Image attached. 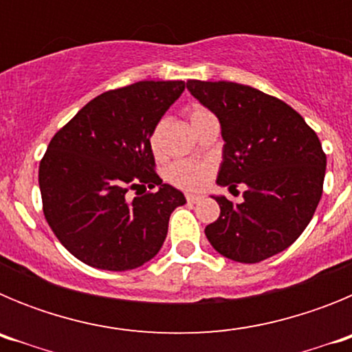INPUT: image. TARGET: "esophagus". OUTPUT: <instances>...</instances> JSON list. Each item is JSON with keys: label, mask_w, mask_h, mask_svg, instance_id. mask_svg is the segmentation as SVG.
I'll use <instances>...</instances> for the list:
<instances>
[{"label": "esophagus", "mask_w": 352, "mask_h": 352, "mask_svg": "<svg viewBox=\"0 0 352 352\" xmlns=\"http://www.w3.org/2000/svg\"><path fill=\"white\" fill-rule=\"evenodd\" d=\"M186 201H188V203H192V204H195V203H199V201H201V195L186 194Z\"/></svg>", "instance_id": "34e87169"}]
</instances>
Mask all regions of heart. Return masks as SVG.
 <instances>
[{
  "instance_id": "b5f03b06",
  "label": "heart",
  "mask_w": 352,
  "mask_h": 352,
  "mask_svg": "<svg viewBox=\"0 0 352 352\" xmlns=\"http://www.w3.org/2000/svg\"><path fill=\"white\" fill-rule=\"evenodd\" d=\"M211 114L210 111L203 107H194L188 114L190 118V125H195L199 120H203L204 116ZM158 141H160V125H157L149 135V144L155 153L158 151ZM211 174V167L208 164H199V162H186L178 160L170 164L166 170V176L173 185L179 186L183 190H197L204 183L208 182Z\"/></svg>"
}]
</instances>
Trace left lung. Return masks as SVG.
Listing matches in <instances>:
<instances>
[{
	"label": "left lung",
	"instance_id": "obj_1",
	"mask_svg": "<svg viewBox=\"0 0 352 352\" xmlns=\"http://www.w3.org/2000/svg\"><path fill=\"white\" fill-rule=\"evenodd\" d=\"M186 88L222 126L217 183L231 190L247 185L243 203L213 197L220 217L204 229L211 247L245 264L291 247L322 195L326 155L317 133L291 105L250 86L192 79Z\"/></svg>",
	"mask_w": 352,
	"mask_h": 352
}]
</instances>
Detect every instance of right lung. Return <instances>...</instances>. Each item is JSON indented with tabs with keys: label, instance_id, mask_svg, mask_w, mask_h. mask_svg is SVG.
<instances>
[{
	"label": "right lung",
	"instance_id": "right-lung-1",
	"mask_svg": "<svg viewBox=\"0 0 352 352\" xmlns=\"http://www.w3.org/2000/svg\"><path fill=\"white\" fill-rule=\"evenodd\" d=\"M183 89V80H139L105 91L49 142L38 169L43 214L84 264L126 272L166 241L170 213L186 201L155 173L149 135ZM146 186L159 190L128 201Z\"/></svg>",
	"mask_w": 352,
	"mask_h": 352
}]
</instances>
